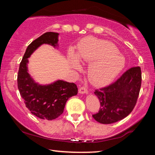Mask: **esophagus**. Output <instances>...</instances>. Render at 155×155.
Listing matches in <instances>:
<instances>
[{
  "label": "esophagus",
  "mask_w": 155,
  "mask_h": 155,
  "mask_svg": "<svg viewBox=\"0 0 155 155\" xmlns=\"http://www.w3.org/2000/svg\"><path fill=\"white\" fill-rule=\"evenodd\" d=\"M78 92H79L80 94H87L88 93V91H87V90L85 87H81L79 89V90H78Z\"/></svg>",
  "instance_id": "34e87169"
}]
</instances>
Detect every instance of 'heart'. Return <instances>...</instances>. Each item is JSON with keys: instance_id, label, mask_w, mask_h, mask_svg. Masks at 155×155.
Wrapping results in <instances>:
<instances>
[{"instance_id": "heart-1", "label": "heart", "mask_w": 155, "mask_h": 155, "mask_svg": "<svg viewBox=\"0 0 155 155\" xmlns=\"http://www.w3.org/2000/svg\"><path fill=\"white\" fill-rule=\"evenodd\" d=\"M77 57L80 61L91 62L88 68V77L96 85L111 83L125 66L124 57L114 44L95 38H87L81 41ZM72 67L80 69L79 63L73 53L70 55Z\"/></svg>"}]
</instances>
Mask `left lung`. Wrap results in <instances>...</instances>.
Returning a JSON list of instances; mask_svg holds the SVG:
<instances>
[{"label":"left lung","instance_id":"left-lung-1","mask_svg":"<svg viewBox=\"0 0 155 155\" xmlns=\"http://www.w3.org/2000/svg\"><path fill=\"white\" fill-rule=\"evenodd\" d=\"M141 83L140 67L130 68L115 83L96 90L101 108L92 116L101 124H112L130 114L137 103Z\"/></svg>","mask_w":155,"mask_h":155}]
</instances>
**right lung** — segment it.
<instances>
[{
	"instance_id": "obj_1",
	"label": "right lung",
	"mask_w": 155,
	"mask_h": 155,
	"mask_svg": "<svg viewBox=\"0 0 155 155\" xmlns=\"http://www.w3.org/2000/svg\"><path fill=\"white\" fill-rule=\"evenodd\" d=\"M59 35L58 33L47 32L32 41L26 50L18 70V87L26 107L33 115L43 120L58 117L64 112L68 100L78 93L77 86L74 83L57 80L41 85L28 73V58L42 44L58 48Z\"/></svg>"
}]
</instances>
